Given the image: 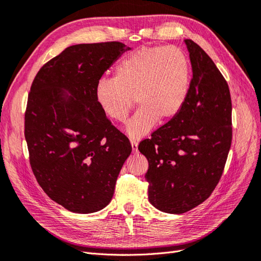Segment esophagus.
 Masks as SVG:
<instances>
[{
	"label": "esophagus",
	"mask_w": 261,
	"mask_h": 261,
	"mask_svg": "<svg viewBox=\"0 0 261 261\" xmlns=\"http://www.w3.org/2000/svg\"><path fill=\"white\" fill-rule=\"evenodd\" d=\"M130 145H132V149H133V153H137V147H138V144L135 141H132L130 142Z\"/></svg>",
	"instance_id": "obj_1"
}]
</instances>
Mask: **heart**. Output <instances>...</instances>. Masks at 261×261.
<instances>
[{
  "mask_svg": "<svg viewBox=\"0 0 261 261\" xmlns=\"http://www.w3.org/2000/svg\"><path fill=\"white\" fill-rule=\"evenodd\" d=\"M191 68L185 52L177 47H143L121 60L114 79L101 78L95 99L111 120L125 123L135 99L141 107L126 127L137 140L158 124L175 118L190 89Z\"/></svg>",
  "mask_w": 261,
  "mask_h": 261,
  "instance_id": "obj_1",
  "label": "heart"
}]
</instances>
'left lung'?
Masks as SVG:
<instances>
[{
    "label": "left lung",
    "mask_w": 261,
    "mask_h": 261,
    "mask_svg": "<svg viewBox=\"0 0 261 261\" xmlns=\"http://www.w3.org/2000/svg\"><path fill=\"white\" fill-rule=\"evenodd\" d=\"M192 80L175 118L138 145L148 161V200L162 212L181 214L204 202L222 175L232 140L230 90L200 45L185 39Z\"/></svg>",
    "instance_id": "1"
}]
</instances>
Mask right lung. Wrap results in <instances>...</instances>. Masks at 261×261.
Masks as SVG:
<instances>
[{
	"label": "right lung",
	"instance_id": "right-lung-1",
	"mask_svg": "<svg viewBox=\"0 0 261 261\" xmlns=\"http://www.w3.org/2000/svg\"><path fill=\"white\" fill-rule=\"evenodd\" d=\"M130 50L120 42L68 47L34 78L24 118L30 164L51 200L76 213L111 202L130 143L102 114L95 87Z\"/></svg>",
	"mask_w": 261,
	"mask_h": 261
}]
</instances>
